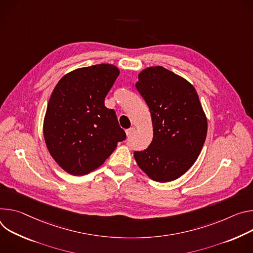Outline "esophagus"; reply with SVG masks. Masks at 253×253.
<instances>
[{"label": "esophagus", "mask_w": 253, "mask_h": 253, "mask_svg": "<svg viewBox=\"0 0 253 253\" xmlns=\"http://www.w3.org/2000/svg\"><path fill=\"white\" fill-rule=\"evenodd\" d=\"M133 131H134V127H130V128H128V129L126 130V133L127 136H130V135L133 133Z\"/></svg>", "instance_id": "esophagus-1"}]
</instances>
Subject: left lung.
Here are the masks:
<instances>
[{
    "label": "left lung",
    "instance_id": "left-lung-1",
    "mask_svg": "<svg viewBox=\"0 0 253 253\" xmlns=\"http://www.w3.org/2000/svg\"><path fill=\"white\" fill-rule=\"evenodd\" d=\"M135 87L150 108L154 136L148 149L134 152V160L152 180L174 181L193 166L206 139L207 119L197 91L162 66L139 72Z\"/></svg>",
    "mask_w": 253,
    "mask_h": 253
}]
</instances>
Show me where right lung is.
Instances as JSON below:
<instances>
[{"label":"right lung","mask_w":253,"mask_h":253,"mask_svg":"<svg viewBox=\"0 0 253 253\" xmlns=\"http://www.w3.org/2000/svg\"><path fill=\"white\" fill-rule=\"evenodd\" d=\"M120 70L112 64L75 69L64 75L50 96L43 124L47 149L64 171L86 175L126 139L116 111L104 98Z\"/></svg>","instance_id":"right-lung-1"}]
</instances>
